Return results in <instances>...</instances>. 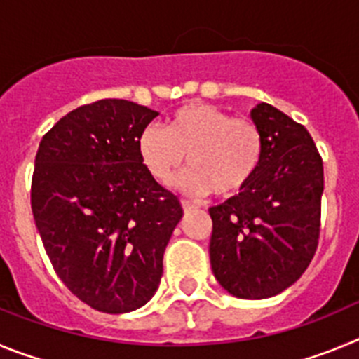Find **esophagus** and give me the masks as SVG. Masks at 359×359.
Here are the masks:
<instances>
[{
    "mask_svg": "<svg viewBox=\"0 0 359 359\" xmlns=\"http://www.w3.org/2000/svg\"><path fill=\"white\" fill-rule=\"evenodd\" d=\"M182 205H183V210H185V212H190V210H196V208H199L198 203L189 201V199H182Z\"/></svg>",
    "mask_w": 359,
    "mask_h": 359,
    "instance_id": "obj_1",
    "label": "esophagus"
}]
</instances>
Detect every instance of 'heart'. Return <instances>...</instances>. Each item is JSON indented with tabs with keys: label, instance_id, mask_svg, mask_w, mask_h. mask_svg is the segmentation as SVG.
Instances as JSON below:
<instances>
[{
	"label": "heart",
	"instance_id": "1",
	"mask_svg": "<svg viewBox=\"0 0 359 359\" xmlns=\"http://www.w3.org/2000/svg\"><path fill=\"white\" fill-rule=\"evenodd\" d=\"M142 163L169 185L189 161L180 185L192 194L233 196L250 185L264 152L262 133L250 118H231L210 104L192 102L169 116L165 129L149 126L138 140Z\"/></svg>",
	"mask_w": 359,
	"mask_h": 359
}]
</instances>
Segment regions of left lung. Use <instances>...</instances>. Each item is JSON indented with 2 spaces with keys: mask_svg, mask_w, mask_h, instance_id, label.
Listing matches in <instances>:
<instances>
[{
  "mask_svg": "<svg viewBox=\"0 0 359 359\" xmlns=\"http://www.w3.org/2000/svg\"><path fill=\"white\" fill-rule=\"evenodd\" d=\"M264 152L243 192L208 208L210 264L237 298L275 297L300 278L320 237L323 165L302 123L262 102L252 109Z\"/></svg>",
  "mask_w": 359,
  "mask_h": 359,
  "instance_id": "obj_1",
  "label": "left lung"
}]
</instances>
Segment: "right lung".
Instances as JSON below:
<instances>
[{
	"mask_svg": "<svg viewBox=\"0 0 359 359\" xmlns=\"http://www.w3.org/2000/svg\"><path fill=\"white\" fill-rule=\"evenodd\" d=\"M158 111L104 98L62 116L41 140L32 214L55 273L79 300L109 315L147 304L182 203L138 152Z\"/></svg>",
	"mask_w": 359,
	"mask_h": 359,
	"instance_id": "add662e5",
	"label": "right lung"
}]
</instances>
